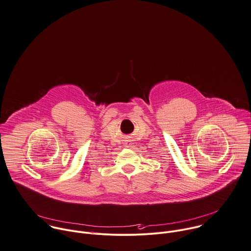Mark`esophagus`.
I'll return each instance as SVG.
<instances>
[{"mask_svg": "<svg viewBox=\"0 0 251 251\" xmlns=\"http://www.w3.org/2000/svg\"><path fill=\"white\" fill-rule=\"evenodd\" d=\"M131 146H132V145H131V144H127V145H126V147H127V148H130V147H131Z\"/></svg>", "mask_w": 251, "mask_h": 251, "instance_id": "1", "label": "esophagus"}]
</instances>
